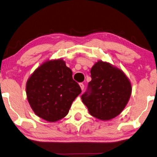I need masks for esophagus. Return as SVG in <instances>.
Returning a JSON list of instances; mask_svg holds the SVG:
<instances>
[{"mask_svg":"<svg viewBox=\"0 0 157 157\" xmlns=\"http://www.w3.org/2000/svg\"><path fill=\"white\" fill-rule=\"evenodd\" d=\"M79 86L81 88V90H83L84 88V85L83 83H79Z\"/></svg>","mask_w":157,"mask_h":157,"instance_id":"1","label":"esophagus"}]
</instances>
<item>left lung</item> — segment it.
Masks as SVG:
<instances>
[{
  "mask_svg": "<svg viewBox=\"0 0 157 157\" xmlns=\"http://www.w3.org/2000/svg\"><path fill=\"white\" fill-rule=\"evenodd\" d=\"M91 81L82 95V102L91 115L108 121L119 115L126 106L132 85L124 71L109 62L98 60L90 70Z\"/></svg>",
  "mask_w": 157,
  "mask_h": 157,
  "instance_id": "1",
  "label": "left lung"
}]
</instances>
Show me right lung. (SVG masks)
Wrapping results in <instances>:
<instances>
[{
    "mask_svg": "<svg viewBox=\"0 0 157 157\" xmlns=\"http://www.w3.org/2000/svg\"><path fill=\"white\" fill-rule=\"evenodd\" d=\"M72 75V71L61 58L47 59L33 71L27 81L26 93L37 116L49 122L67 116L82 92Z\"/></svg>",
    "mask_w": 157,
    "mask_h": 157,
    "instance_id": "obj_1",
    "label": "right lung"
}]
</instances>
